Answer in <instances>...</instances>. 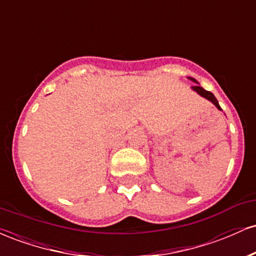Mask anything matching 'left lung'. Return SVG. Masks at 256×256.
Wrapping results in <instances>:
<instances>
[{"label": "left lung", "mask_w": 256, "mask_h": 256, "mask_svg": "<svg viewBox=\"0 0 256 256\" xmlns=\"http://www.w3.org/2000/svg\"><path fill=\"white\" fill-rule=\"evenodd\" d=\"M188 79H190V80L194 82V83L196 84V85H194V86H192V90L195 91V92H198L200 96H202V98H204L206 100H208V101H210V102H212V104H213L214 106H216V108H218V110H222V107H220V106H219L218 100L216 98V96H214L213 94L210 92V91L204 90V88L200 86V83H198V80H196L195 78H192V77H188Z\"/></svg>", "instance_id": "1"}]
</instances>
